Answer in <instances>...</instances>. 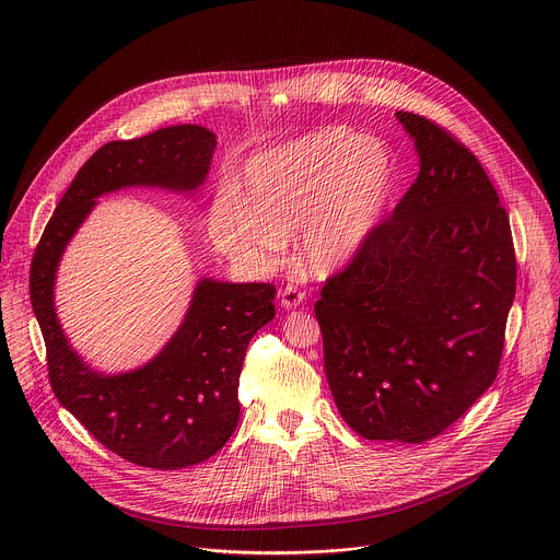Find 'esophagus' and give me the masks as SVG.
I'll use <instances>...</instances> for the list:
<instances>
[{
  "label": "esophagus",
  "instance_id": "obj_1",
  "mask_svg": "<svg viewBox=\"0 0 560 560\" xmlns=\"http://www.w3.org/2000/svg\"><path fill=\"white\" fill-rule=\"evenodd\" d=\"M279 299H281V307L292 310V307H296V305L303 303L305 292L299 290V288H294V285H285V288L279 292Z\"/></svg>",
  "mask_w": 560,
  "mask_h": 560
}]
</instances>
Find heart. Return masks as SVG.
Returning <instances> with one entry per match:
<instances>
[{"label": "heart", "mask_w": 560, "mask_h": 560, "mask_svg": "<svg viewBox=\"0 0 560 560\" xmlns=\"http://www.w3.org/2000/svg\"><path fill=\"white\" fill-rule=\"evenodd\" d=\"M394 154L350 128H322L250 156L234 201L210 214L214 246L264 275L299 232V259L316 275L352 261L378 228L396 190Z\"/></svg>", "instance_id": "heart-1"}]
</instances>
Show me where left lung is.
<instances>
[{"label":"left lung","instance_id":"1","mask_svg":"<svg viewBox=\"0 0 560 560\" xmlns=\"http://www.w3.org/2000/svg\"><path fill=\"white\" fill-rule=\"evenodd\" d=\"M421 171L314 305L326 376L363 439L423 443L497 378L516 292L512 230L478 159L445 128L396 113Z\"/></svg>","mask_w":560,"mask_h":560}]
</instances>
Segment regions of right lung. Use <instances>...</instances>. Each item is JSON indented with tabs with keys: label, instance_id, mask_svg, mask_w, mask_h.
Here are the masks:
<instances>
[{
	"label": "right lung",
	"instance_id": "obj_1",
	"mask_svg": "<svg viewBox=\"0 0 560 560\" xmlns=\"http://www.w3.org/2000/svg\"><path fill=\"white\" fill-rule=\"evenodd\" d=\"M214 132L184 124L130 141H108L79 168L57 203L31 264V303L46 343L57 401L117 456L152 469L197 465L238 423V376L250 339L275 316L272 283L201 279L184 324L152 361L100 374L68 346L55 314L59 259L97 197L154 186L190 192L210 171Z\"/></svg>",
	"mask_w": 560,
	"mask_h": 560
}]
</instances>
